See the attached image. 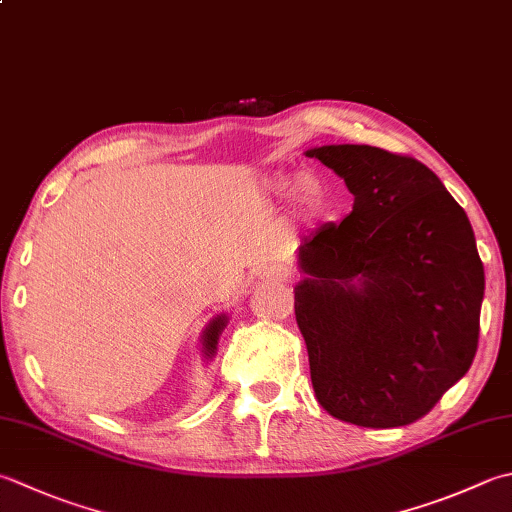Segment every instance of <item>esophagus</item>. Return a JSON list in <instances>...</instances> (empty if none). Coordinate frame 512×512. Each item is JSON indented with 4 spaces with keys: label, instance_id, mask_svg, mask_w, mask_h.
I'll list each match as a JSON object with an SVG mask.
<instances>
[{
    "label": "esophagus",
    "instance_id": "34e87169",
    "mask_svg": "<svg viewBox=\"0 0 512 512\" xmlns=\"http://www.w3.org/2000/svg\"><path fill=\"white\" fill-rule=\"evenodd\" d=\"M257 279H259V282H282V270L275 268V266H268L264 270H259Z\"/></svg>",
    "mask_w": 512,
    "mask_h": 512
}]
</instances>
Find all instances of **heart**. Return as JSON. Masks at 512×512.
<instances>
[{
  "instance_id": "obj_1",
  "label": "heart",
  "mask_w": 512,
  "mask_h": 512,
  "mask_svg": "<svg viewBox=\"0 0 512 512\" xmlns=\"http://www.w3.org/2000/svg\"><path fill=\"white\" fill-rule=\"evenodd\" d=\"M264 188L268 190V195L275 199H286L290 195H295V213L299 222L306 228L322 226L333 217V188H330L326 179L313 173H275L266 179Z\"/></svg>"
}]
</instances>
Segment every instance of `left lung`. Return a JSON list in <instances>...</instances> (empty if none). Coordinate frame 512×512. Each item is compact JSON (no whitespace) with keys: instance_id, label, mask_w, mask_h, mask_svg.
Masks as SVG:
<instances>
[{"instance_id":"left-lung-1","label":"left lung","mask_w":512,"mask_h":512,"mask_svg":"<svg viewBox=\"0 0 512 512\" xmlns=\"http://www.w3.org/2000/svg\"><path fill=\"white\" fill-rule=\"evenodd\" d=\"M344 179L353 213L297 248L295 317L330 415L366 428L417 422L477 353L484 266L439 177L364 144L306 150Z\"/></svg>"}]
</instances>
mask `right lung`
I'll return each instance as SVG.
<instances>
[{
	"label": "right lung",
	"mask_w": 512,
	"mask_h": 512,
	"mask_svg": "<svg viewBox=\"0 0 512 512\" xmlns=\"http://www.w3.org/2000/svg\"><path fill=\"white\" fill-rule=\"evenodd\" d=\"M228 324V317L226 315H217L210 319V324L204 328L202 333V353L206 359H213L215 350H217V342H219V335H222V330Z\"/></svg>",
	"instance_id": "right-lung-1"
}]
</instances>
